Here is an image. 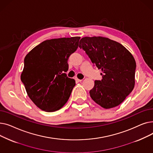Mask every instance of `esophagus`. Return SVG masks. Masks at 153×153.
<instances>
[{"label":"esophagus","mask_w":153,"mask_h":153,"mask_svg":"<svg viewBox=\"0 0 153 153\" xmlns=\"http://www.w3.org/2000/svg\"><path fill=\"white\" fill-rule=\"evenodd\" d=\"M75 79L77 81H78V82H82V79H78L77 77H75Z\"/></svg>","instance_id":"1"}]
</instances>
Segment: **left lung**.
I'll return each instance as SVG.
<instances>
[{"instance_id": "8db88e82", "label": "left lung", "mask_w": 153, "mask_h": 153, "mask_svg": "<svg viewBox=\"0 0 153 153\" xmlns=\"http://www.w3.org/2000/svg\"><path fill=\"white\" fill-rule=\"evenodd\" d=\"M79 48L102 72V79L95 81L89 92L91 97L105 109L119 105L134 87L136 62L131 53L122 44L103 36L84 37Z\"/></svg>"}]
</instances>
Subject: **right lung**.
<instances>
[{
	"instance_id": "1",
	"label": "right lung",
	"mask_w": 153,
	"mask_h": 153,
	"mask_svg": "<svg viewBox=\"0 0 153 153\" xmlns=\"http://www.w3.org/2000/svg\"><path fill=\"white\" fill-rule=\"evenodd\" d=\"M81 37L47 39L25 56L21 80L30 99L41 110L53 112L68 102L76 85L67 77L68 60Z\"/></svg>"
}]
</instances>
